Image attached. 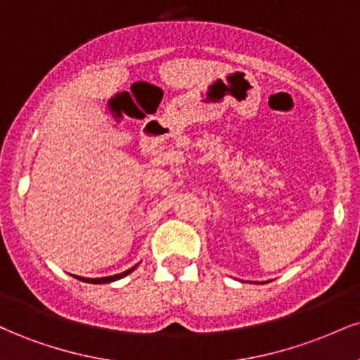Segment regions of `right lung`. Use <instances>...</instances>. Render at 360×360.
<instances>
[{
  "instance_id": "right-lung-1",
  "label": "right lung",
  "mask_w": 360,
  "mask_h": 360,
  "mask_svg": "<svg viewBox=\"0 0 360 360\" xmlns=\"http://www.w3.org/2000/svg\"><path fill=\"white\" fill-rule=\"evenodd\" d=\"M135 267H131V269H128L125 272H122V274H115V276H108V278H100V279H86V278H77L81 281H84V283H93V284H105V283H111V281H117V279H122L125 278L127 274H130L131 271H134Z\"/></svg>"
}]
</instances>
